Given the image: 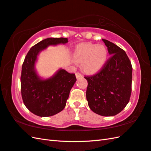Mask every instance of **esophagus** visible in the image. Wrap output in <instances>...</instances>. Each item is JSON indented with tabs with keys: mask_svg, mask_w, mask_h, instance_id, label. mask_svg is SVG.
I'll return each mask as SVG.
<instances>
[{
	"mask_svg": "<svg viewBox=\"0 0 151 151\" xmlns=\"http://www.w3.org/2000/svg\"><path fill=\"white\" fill-rule=\"evenodd\" d=\"M76 78H77V79H79V78H83V76L81 74V73H79V72H77V73H76Z\"/></svg>",
	"mask_w": 151,
	"mask_h": 151,
	"instance_id": "obj_1",
	"label": "esophagus"
}]
</instances>
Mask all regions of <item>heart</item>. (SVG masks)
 <instances>
[{
	"label": "heart",
	"instance_id": "obj_1",
	"mask_svg": "<svg viewBox=\"0 0 151 151\" xmlns=\"http://www.w3.org/2000/svg\"><path fill=\"white\" fill-rule=\"evenodd\" d=\"M108 51L104 45H97L92 43H83L76 47L73 53V60L81 64V69L87 73H94L105 65Z\"/></svg>",
	"mask_w": 151,
	"mask_h": 151
}]
</instances>
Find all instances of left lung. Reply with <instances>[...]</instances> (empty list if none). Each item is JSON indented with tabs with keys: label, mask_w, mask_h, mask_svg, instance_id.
<instances>
[{
	"label": "left lung",
	"mask_w": 151,
	"mask_h": 151,
	"mask_svg": "<svg viewBox=\"0 0 151 151\" xmlns=\"http://www.w3.org/2000/svg\"><path fill=\"white\" fill-rule=\"evenodd\" d=\"M102 41L111 57L96 75L85 77L88 105L98 115L111 116L124 109L132 92V66L126 52L107 40Z\"/></svg>",
	"instance_id": "8db88e82"
}]
</instances>
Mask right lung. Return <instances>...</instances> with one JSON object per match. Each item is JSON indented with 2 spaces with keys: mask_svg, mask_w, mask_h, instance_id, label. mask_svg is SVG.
Instances as JSON below:
<instances>
[{
  "mask_svg": "<svg viewBox=\"0 0 151 151\" xmlns=\"http://www.w3.org/2000/svg\"><path fill=\"white\" fill-rule=\"evenodd\" d=\"M65 38L43 40L30 49L24 58L21 76V95L24 104L30 112L39 116H50L66 106L70 92L76 82L74 73L60 68L50 78L38 75L36 63L40 52L50 45L65 44Z\"/></svg>",
  "mask_w": 151,
  "mask_h": 151,
  "instance_id": "obj_1",
  "label": "right lung"
}]
</instances>
